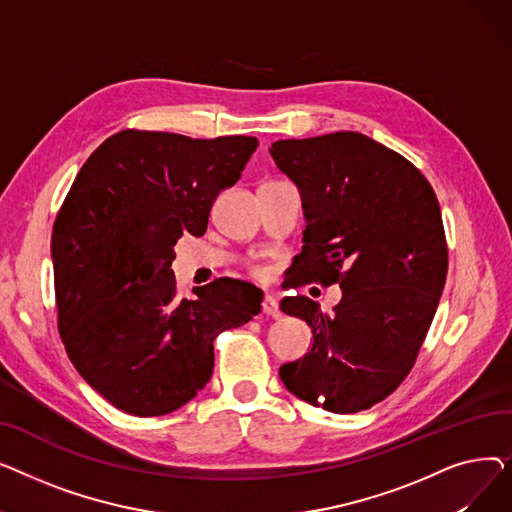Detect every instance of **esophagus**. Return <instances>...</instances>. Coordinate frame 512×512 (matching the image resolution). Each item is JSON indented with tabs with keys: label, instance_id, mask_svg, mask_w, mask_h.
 Masks as SVG:
<instances>
[{
	"label": "esophagus",
	"instance_id": "34e87169",
	"mask_svg": "<svg viewBox=\"0 0 512 512\" xmlns=\"http://www.w3.org/2000/svg\"><path fill=\"white\" fill-rule=\"evenodd\" d=\"M261 313L263 315H270V317H280L278 301L272 297V294H265V299L261 303Z\"/></svg>",
	"mask_w": 512,
	"mask_h": 512
}]
</instances>
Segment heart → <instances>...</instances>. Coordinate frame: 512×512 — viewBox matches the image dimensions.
<instances>
[{"label": "heart", "mask_w": 512, "mask_h": 512, "mask_svg": "<svg viewBox=\"0 0 512 512\" xmlns=\"http://www.w3.org/2000/svg\"><path fill=\"white\" fill-rule=\"evenodd\" d=\"M255 274H257V276H259V270H255Z\"/></svg>", "instance_id": "obj_1"}]
</instances>
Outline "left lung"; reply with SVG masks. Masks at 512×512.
Segmentation results:
<instances>
[{"mask_svg":"<svg viewBox=\"0 0 512 512\" xmlns=\"http://www.w3.org/2000/svg\"><path fill=\"white\" fill-rule=\"evenodd\" d=\"M270 153L307 220L288 288H342L332 315L309 297L282 301L313 346L280 378L313 407L365 411L407 378L436 315L448 272L438 197L407 157L359 132L276 141Z\"/></svg>","mask_w":512,"mask_h":512,"instance_id":"left-lung-1","label":"left lung"}]
</instances>
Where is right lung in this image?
<instances>
[{"instance_id":"right-lung-1","label":"right lung","mask_w":512,"mask_h":512,"mask_svg":"<svg viewBox=\"0 0 512 512\" xmlns=\"http://www.w3.org/2000/svg\"><path fill=\"white\" fill-rule=\"evenodd\" d=\"M255 137L126 128L76 174L51 232L58 330L85 382L128 415H168L209 382L213 340L261 311V290L220 278L180 299L174 245L255 153Z\"/></svg>"}]
</instances>
